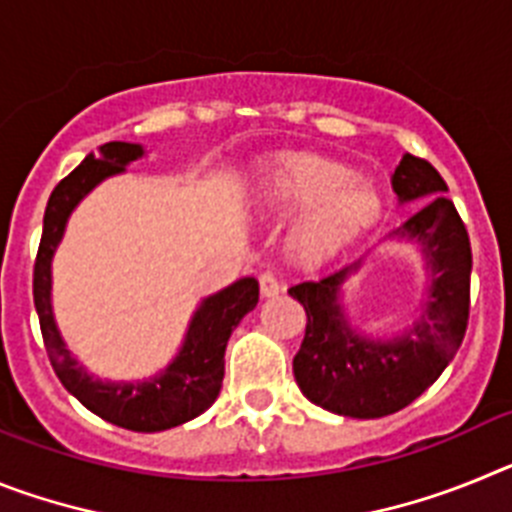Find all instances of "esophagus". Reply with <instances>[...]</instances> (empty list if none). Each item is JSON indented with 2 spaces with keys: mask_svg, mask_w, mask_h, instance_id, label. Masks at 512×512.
I'll use <instances>...</instances> for the list:
<instances>
[{
  "mask_svg": "<svg viewBox=\"0 0 512 512\" xmlns=\"http://www.w3.org/2000/svg\"><path fill=\"white\" fill-rule=\"evenodd\" d=\"M259 289H261V295H264V297H274V295H279V292H282L284 284H282V279L274 274V271H264V274L259 277Z\"/></svg>",
  "mask_w": 512,
  "mask_h": 512,
  "instance_id": "34e87169",
  "label": "esophagus"
}]
</instances>
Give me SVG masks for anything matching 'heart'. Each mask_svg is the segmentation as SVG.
<instances>
[{
    "instance_id": "heart-1",
    "label": "heart",
    "mask_w": 512,
    "mask_h": 512,
    "mask_svg": "<svg viewBox=\"0 0 512 512\" xmlns=\"http://www.w3.org/2000/svg\"><path fill=\"white\" fill-rule=\"evenodd\" d=\"M256 200L279 217L302 212L292 230V251L300 259H320L377 223L382 197L361 182L354 166L325 156H282L259 179Z\"/></svg>"
}]
</instances>
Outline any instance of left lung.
<instances>
[{"mask_svg": "<svg viewBox=\"0 0 512 512\" xmlns=\"http://www.w3.org/2000/svg\"><path fill=\"white\" fill-rule=\"evenodd\" d=\"M400 202L436 194L395 235L418 238L431 266L428 305L420 320L390 341H366L343 320L338 292L346 269L289 289L307 312L305 338L297 351L295 379L302 395L330 413L384 418L423 395L459 351L469 323L472 246L446 182L425 158L405 153L392 176Z\"/></svg>", "mask_w": 512, "mask_h": 512, "instance_id": "obj_1", "label": "left lung"}]
</instances>
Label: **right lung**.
<instances>
[{
	"label": "right lung",
	"mask_w": 512,
	"mask_h": 512,
	"mask_svg": "<svg viewBox=\"0 0 512 512\" xmlns=\"http://www.w3.org/2000/svg\"><path fill=\"white\" fill-rule=\"evenodd\" d=\"M143 156L135 143H104L99 153H89L66 179L56 184L45 207L43 235L33 266V300L40 333L53 372L76 400L107 423L138 433H156L182 425L205 413L220 395L225 374V346L233 328L259 302V282L251 277L230 284L207 297L194 312L184 346L158 377L135 384H110L89 377L63 346L51 310V259L61 241L71 210L104 176L120 174L130 161Z\"/></svg>",
	"instance_id": "obj_1"
}]
</instances>
